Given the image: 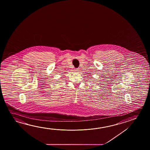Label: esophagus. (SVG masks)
I'll return each mask as SVG.
<instances>
[{
  "mask_svg": "<svg viewBox=\"0 0 150 150\" xmlns=\"http://www.w3.org/2000/svg\"><path fill=\"white\" fill-rule=\"evenodd\" d=\"M75 71H76V72H77V71H79V69H75Z\"/></svg>",
  "mask_w": 150,
  "mask_h": 150,
  "instance_id": "esophagus-1",
  "label": "esophagus"
}]
</instances>
